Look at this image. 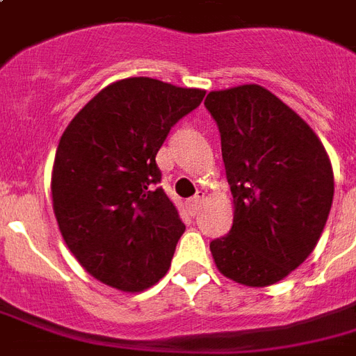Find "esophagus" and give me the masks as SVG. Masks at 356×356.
Returning a JSON list of instances; mask_svg holds the SVG:
<instances>
[{
	"instance_id": "esophagus-1",
	"label": "esophagus",
	"mask_w": 356,
	"mask_h": 356,
	"mask_svg": "<svg viewBox=\"0 0 356 356\" xmlns=\"http://www.w3.org/2000/svg\"><path fill=\"white\" fill-rule=\"evenodd\" d=\"M201 203H203V194H195L194 197H190L188 203H186V207H188V212L192 214V216H195V214L200 212Z\"/></svg>"
}]
</instances>
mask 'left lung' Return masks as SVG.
Masks as SVG:
<instances>
[{
	"mask_svg": "<svg viewBox=\"0 0 356 356\" xmlns=\"http://www.w3.org/2000/svg\"><path fill=\"white\" fill-rule=\"evenodd\" d=\"M222 138L233 227L211 242L218 270L245 286L281 281L325 227L334 177L314 131L270 90L243 85L205 99Z\"/></svg>",
	"mask_w": 356,
	"mask_h": 356,
	"instance_id": "obj_1",
	"label": "left lung"
}]
</instances>
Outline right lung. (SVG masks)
<instances>
[{
    "instance_id": "add662e5",
    "label": "right lung",
    "mask_w": 356,
    "mask_h": 356,
    "mask_svg": "<svg viewBox=\"0 0 356 356\" xmlns=\"http://www.w3.org/2000/svg\"><path fill=\"white\" fill-rule=\"evenodd\" d=\"M205 92L149 77L103 88L58 142L53 211L64 242L97 281L140 292L164 277L184 233L155 156Z\"/></svg>"
}]
</instances>
